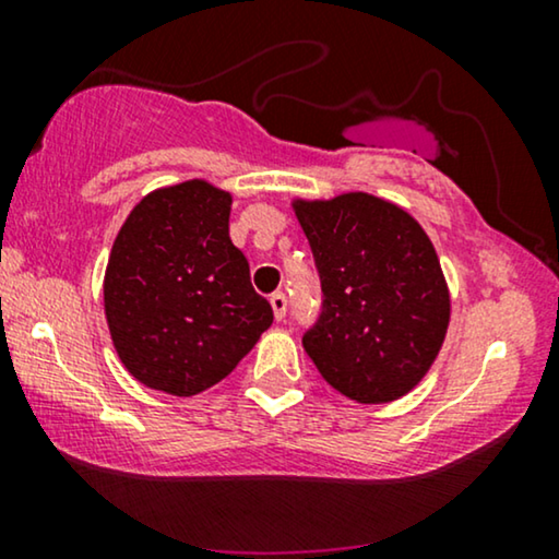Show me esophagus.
I'll use <instances>...</instances> for the list:
<instances>
[{
	"instance_id": "34e87169",
	"label": "esophagus",
	"mask_w": 559,
	"mask_h": 559,
	"mask_svg": "<svg viewBox=\"0 0 559 559\" xmlns=\"http://www.w3.org/2000/svg\"><path fill=\"white\" fill-rule=\"evenodd\" d=\"M270 305H272L274 318H277V320H282V318L287 316V297L282 295V293H274V295L270 297Z\"/></svg>"
}]
</instances>
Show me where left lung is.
Instances as JSON below:
<instances>
[{
	"mask_svg": "<svg viewBox=\"0 0 559 559\" xmlns=\"http://www.w3.org/2000/svg\"><path fill=\"white\" fill-rule=\"evenodd\" d=\"M323 285L302 346L333 389L361 404L409 394L438 358L450 289L425 228L402 205L350 190L293 198Z\"/></svg>",
	"mask_w": 559,
	"mask_h": 559,
	"instance_id": "obj_1",
	"label": "left lung"
}]
</instances>
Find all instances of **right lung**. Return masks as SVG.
<instances>
[{"instance_id":"right-lung-1","label":"right lung","mask_w":559,"mask_h":559,"mask_svg":"<svg viewBox=\"0 0 559 559\" xmlns=\"http://www.w3.org/2000/svg\"><path fill=\"white\" fill-rule=\"evenodd\" d=\"M234 198L203 178L134 205L104 274V312L124 369L173 396L201 394L272 325L249 262L228 236Z\"/></svg>"}]
</instances>
